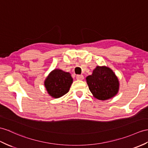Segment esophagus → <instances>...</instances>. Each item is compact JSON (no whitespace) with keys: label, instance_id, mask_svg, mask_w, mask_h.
<instances>
[{"label":"esophagus","instance_id":"34e87169","mask_svg":"<svg viewBox=\"0 0 148 148\" xmlns=\"http://www.w3.org/2000/svg\"><path fill=\"white\" fill-rule=\"evenodd\" d=\"M76 78H77V80H84V77L83 76V75H77Z\"/></svg>","mask_w":148,"mask_h":148}]
</instances>
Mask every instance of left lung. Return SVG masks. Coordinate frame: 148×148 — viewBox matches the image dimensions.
<instances>
[{"label": "left lung", "mask_w": 148, "mask_h": 148, "mask_svg": "<svg viewBox=\"0 0 148 148\" xmlns=\"http://www.w3.org/2000/svg\"><path fill=\"white\" fill-rule=\"evenodd\" d=\"M86 80L93 96L100 100L113 98L119 90L117 77L110 68L106 66H97Z\"/></svg>", "instance_id": "1"}]
</instances>
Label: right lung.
<instances>
[{
	"instance_id": "1",
	"label": "right lung",
	"mask_w": 148,
	"mask_h": 148,
	"mask_svg": "<svg viewBox=\"0 0 148 148\" xmlns=\"http://www.w3.org/2000/svg\"><path fill=\"white\" fill-rule=\"evenodd\" d=\"M73 83L71 74L60 69H55L49 73L44 84L48 94L53 98L58 99L69 92Z\"/></svg>"
}]
</instances>
